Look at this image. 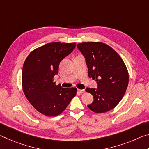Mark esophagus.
Masks as SVG:
<instances>
[{"instance_id": "esophagus-1", "label": "esophagus", "mask_w": 149, "mask_h": 149, "mask_svg": "<svg viewBox=\"0 0 149 149\" xmlns=\"http://www.w3.org/2000/svg\"><path fill=\"white\" fill-rule=\"evenodd\" d=\"M78 91H79L81 94H83V93H84L85 92V89H78Z\"/></svg>"}]
</instances>
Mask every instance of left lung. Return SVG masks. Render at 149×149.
<instances>
[{
  "label": "left lung",
  "instance_id": "left-lung-1",
  "mask_svg": "<svg viewBox=\"0 0 149 149\" xmlns=\"http://www.w3.org/2000/svg\"><path fill=\"white\" fill-rule=\"evenodd\" d=\"M77 47L84 55L88 75L97 81V89L87 88L94 100L87 105L96 113H104L120 102L127 89L129 75L119 54L108 45L100 42H82Z\"/></svg>",
  "mask_w": 149,
  "mask_h": 149
}]
</instances>
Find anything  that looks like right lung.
<instances>
[{
    "label": "right lung",
    "instance_id": "obj_1",
    "mask_svg": "<svg viewBox=\"0 0 149 149\" xmlns=\"http://www.w3.org/2000/svg\"><path fill=\"white\" fill-rule=\"evenodd\" d=\"M76 43L50 42L35 49L27 57L22 70V87L27 100L38 112L56 116L76 95L75 87L62 88L53 81L60 62L71 53Z\"/></svg>",
    "mask_w": 149,
    "mask_h": 149
}]
</instances>
